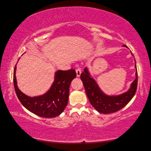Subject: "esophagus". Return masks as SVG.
Listing matches in <instances>:
<instances>
[{
    "instance_id": "1",
    "label": "esophagus",
    "mask_w": 151,
    "mask_h": 151,
    "mask_svg": "<svg viewBox=\"0 0 151 151\" xmlns=\"http://www.w3.org/2000/svg\"><path fill=\"white\" fill-rule=\"evenodd\" d=\"M76 74H77V76L79 77L81 76V68L80 67H78L76 69Z\"/></svg>"
}]
</instances>
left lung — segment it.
<instances>
[{
  "label": "left lung",
  "instance_id": "1",
  "mask_svg": "<svg viewBox=\"0 0 151 151\" xmlns=\"http://www.w3.org/2000/svg\"><path fill=\"white\" fill-rule=\"evenodd\" d=\"M123 47H127L125 45ZM135 67L137 68L136 65ZM135 76L136 78L132 83L130 89L125 93L115 96L105 95L99 89L96 81L91 78L87 68H84V71L81 74V79L91 105L98 112L108 114L120 110L134 97L137 88V71H136Z\"/></svg>",
  "mask_w": 151,
  "mask_h": 151
}]
</instances>
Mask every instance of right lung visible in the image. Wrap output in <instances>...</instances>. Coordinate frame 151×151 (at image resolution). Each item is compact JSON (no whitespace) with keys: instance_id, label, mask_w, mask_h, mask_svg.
<instances>
[{"instance_id":"obj_1","label":"right lung","mask_w":151,"mask_h":151,"mask_svg":"<svg viewBox=\"0 0 151 151\" xmlns=\"http://www.w3.org/2000/svg\"><path fill=\"white\" fill-rule=\"evenodd\" d=\"M16 67L13 75L14 86L17 96L21 104L29 111L44 118H54L64 110L67 105L69 87L76 77L74 69L59 70L55 72V81L47 93L40 96L31 98L18 89L16 78Z\"/></svg>"}]
</instances>
